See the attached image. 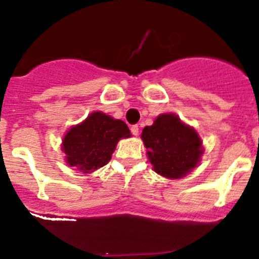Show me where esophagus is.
Here are the masks:
<instances>
[{
	"instance_id": "esophagus-1",
	"label": "esophagus",
	"mask_w": 259,
	"mask_h": 259,
	"mask_svg": "<svg viewBox=\"0 0 259 259\" xmlns=\"http://www.w3.org/2000/svg\"><path fill=\"white\" fill-rule=\"evenodd\" d=\"M131 132H132V135H134V136H137V135H139V125H137V124L132 125Z\"/></svg>"
}]
</instances>
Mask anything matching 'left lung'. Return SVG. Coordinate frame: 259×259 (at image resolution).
Returning a JSON list of instances; mask_svg holds the SVG:
<instances>
[{
    "instance_id": "1",
    "label": "left lung",
    "mask_w": 259,
    "mask_h": 259,
    "mask_svg": "<svg viewBox=\"0 0 259 259\" xmlns=\"http://www.w3.org/2000/svg\"><path fill=\"white\" fill-rule=\"evenodd\" d=\"M141 139L154 171L167 179H179L191 172L203 153L196 130L175 114H161L144 128Z\"/></svg>"
}]
</instances>
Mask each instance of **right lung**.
<instances>
[{"label": "right lung", "instance_id": "add662e5", "mask_svg": "<svg viewBox=\"0 0 259 259\" xmlns=\"http://www.w3.org/2000/svg\"><path fill=\"white\" fill-rule=\"evenodd\" d=\"M131 136L123 120L101 111H93L85 120L70 128L63 137L62 150L66 163L84 174L93 172L111 159L120 139Z\"/></svg>", "mask_w": 259, "mask_h": 259}]
</instances>
